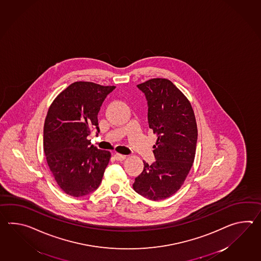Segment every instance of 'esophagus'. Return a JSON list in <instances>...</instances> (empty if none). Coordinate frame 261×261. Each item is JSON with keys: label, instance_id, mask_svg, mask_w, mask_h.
<instances>
[{"label": "esophagus", "instance_id": "34e87169", "mask_svg": "<svg viewBox=\"0 0 261 261\" xmlns=\"http://www.w3.org/2000/svg\"><path fill=\"white\" fill-rule=\"evenodd\" d=\"M114 157L116 159L117 161H123L126 159V155H123V154H120V153H115Z\"/></svg>", "mask_w": 261, "mask_h": 261}]
</instances>
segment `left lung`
Instances as JSON below:
<instances>
[{
	"instance_id": "obj_1",
	"label": "left lung",
	"mask_w": 261,
	"mask_h": 261,
	"mask_svg": "<svg viewBox=\"0 0 261 261\" xmlns=\"http://www.w3.org/2000/svg\"><path fill=\"white\" fill-rule=\"evenodd\" d=\"M148 101L149 126L157 136L156 161L144 162L134 182L139 195L151 200L171 197L184 185L196 155L197 127L191 103L167 79H151L138 85Z\"/></svg>"
}]
</instances>
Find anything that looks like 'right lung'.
I'll return each mask as SVG.
<instances>
[{
	"label": "right lung",
	"instance_id": "add662e5",
	"mask_svg": "<svg viewBox=\"0 0 261 261\" xmlns=\"http://www.w3.org/2000/svg\"><path fill=\"white\" fill-rule=\"evenodd\" d=\"M115 86L89 81L72 83L53 100L44 124V152L59 187L72 197L97 189L111 153L99 150L87 139L99 132L100 107Z\"/></svg>",
	"mask_w": 261,
	"mask_h": 261
}]
</instances>
